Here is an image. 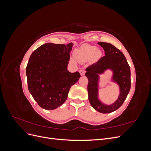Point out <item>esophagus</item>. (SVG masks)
I'll return each instance as SVG.
<instances>
[{"mask_svg": "<svg viewBox=\"0 0 151 151\" xmlns=\"http://www.w3.org/2000/svg\"><path fill=\"white\" fill-rule=\"evenodd\" d=\"M81 76H84L85 75V70L83 69H81L79 70Z\"/></svg>", "mask_w": 151, "mask_h": 151, "instance_id": "esophagus-1", "label": "esophagus"}]
</instances>
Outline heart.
<instances>
[{
    "label": "heart",
    "instance_id": "b5f03b06",
    "mask_svg": "<svg viewBox=\"0 0 151 151\" xmlns=\"http://www.w3.org/2000/svg\"><path fill=\"white\" fill-rule=\"evenodd\" d=\"M99 52L97 50V48L94 46L91 45H84V46L77 49L74 52V57L76 60L82 62L88 60V58L92 57L95 54L96 55H99ZM70 62L74 63V60L73 59H70Z\"/></svg>",
    "mask_w": 151,
    "mask_h": 151
}]
</instances>
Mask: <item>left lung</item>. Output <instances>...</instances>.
<instances>
[{
  "mask_svg": "<svg viewBox=\"0 0 151 151\" xmlns=\"http://www.w3.org/2000/svg\"><path fill=\"white\" fill-rule=\"evenodd\" d=\"M104 50L105 56L87 67L86 76L88 79V99L92 107L101 113H109L116 110L125 101L130 86V68L124 55L113 45L98 43ZM108 70L112 73L111 81L116 84L119 89L117 99L111 105L104 103L99 96L100 75Z\"/></svg>",
  "mask_w": 151,
  "mask_h": 151,
  "instance_id": "obj_1",
  "label": "left lung"
}]
</instances>
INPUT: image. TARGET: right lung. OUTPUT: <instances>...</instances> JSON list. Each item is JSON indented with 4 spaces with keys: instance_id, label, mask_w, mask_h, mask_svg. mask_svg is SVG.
Returning <instances> with one entry per match:
<instances>
[{
    "instance_id": "right-lung-1",
    "label": "right lung",
    "mask_w": 151,
    "mask_h": 151,
    "mask_svg": "<svg viewBox=\"0 0 151 151\" xmlns=\"http://www.w3.org/2000/svg\"><path fill=\"white\" fill-rule=\"evenodd\" d=\"M74 43H47L32 53L26 67L28 90L40 107L55 109L68 96L71 86L79 81V72L67 70Z\"/></svg>"
}]
</instances>
